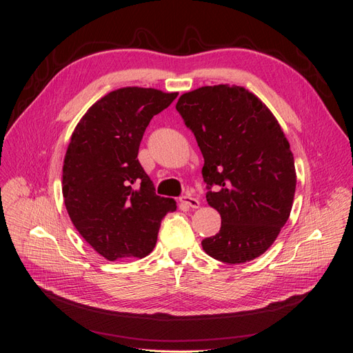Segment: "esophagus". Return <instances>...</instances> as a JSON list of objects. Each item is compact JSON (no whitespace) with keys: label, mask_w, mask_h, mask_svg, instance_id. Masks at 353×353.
Wrapping results in <instances>:
<instances>
[{"label":"esophagus","mask_w":353,"mask_h":353,"mask_svg":"<svg viewBox=\"0 0 353 353\" xmlns=\"http://www.w3.org/2000/svg\"><path fill=\"white\" fill-rule=\"evenodd\" d=\"M179 200H181V203H184V205L188 206V208H199V205H200V201L193 194H190V193L184 194Z\"/></svg>","instance_id":"1"}]
</instances>
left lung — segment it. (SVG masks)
Instances as JSON below:
<instances>
[{
	"mask_svg": "<svg viewBox=\"0 0 353 353\" xmlns=\"http://www.w3.org/2000/svg\"><path fill=\"white\" fill-rule=\"evenodd\" d=\"M176 110L205 159L206 200L221 215L218 234L201 241L230 265L258 258L290 216L296 190L290 144L268 108L228 85L185 92Z\"/></svg>",
	"mask_w": 353,
	"mask_h": 353,
	"instance_id": "obj_1",
	"label": "left lung"
}]
</instances>
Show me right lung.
Wrapping results in <instances>:
<instances>
[{
    "mask_svg": "<svg viewBox=\"0 0 353 353\" xmlns=\"http://www.w3.org/2000/svg\"><path fill=\"white\" fill-rule=\"evenodd\" d=\"M178 92L128 87L92 104L74 128L63 165V197L74 228L108 261L141 259L153 250L160 222L176 209L156 194L138 162L153 116Z\"/></svg>",
    "mask_w": 353,
    "mask_h": 353,
    "instance_id": "right-lung-1",
    "label": "right lung"
}]
</instances>
